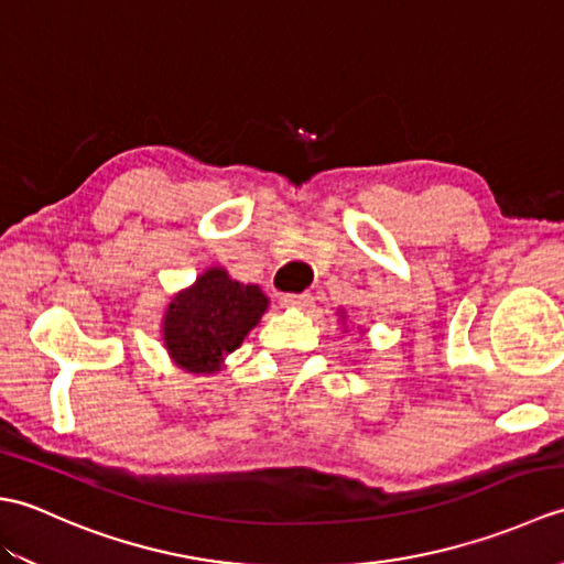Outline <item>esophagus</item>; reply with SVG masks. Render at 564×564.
<instances>
[{"label": "esophagus", "mask_w": 564, "mask_h": 564, "mask_svg": "<svg viewBox=\"0 0 564 564\" xmlns=\"http://www.w3.org/2000/svg\"><path fill=\"white\" fill-rule=\"evenodd\" d=\"M281 305H285V307H310V305H313V295H310V293H285V295H281Z\"/></svg>", "instance_id": "1"}]
</instances>
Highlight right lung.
<instances>
[{
    "mask_svg": "<svg viewBox=\"0 0 564 564\" xmlns=\"http://www.w3.org/2000/svg\"><path fill=\"white\" fill-rule=\"evenodd\" d=\"M267 305L269 297L259 285H245L223 269H210L166 307L164 346L176 366L191 373H213L245 341Z\"/></svg>",
    "mask_w": 564,
    "mask_h": 564,
    "instance_id": "add662e5",
    "label": "right lung"
}]
</instances>
